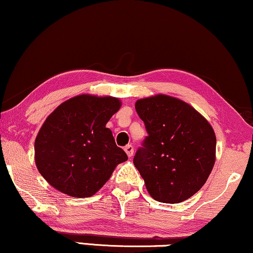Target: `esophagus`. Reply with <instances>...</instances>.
I'll return each instance as SVG.
<instances>
[{"label":"esophagus","instance_id":"esophagus-1","mask_svg":"<svg viewBox=\"0 0 253 253\" xmlns=\"http://www.w3.org/2000/svg\"><path fill=\"white\" fill-rule=\"evenodd\" d=\"M125 152H126V154L128 155V158H132L134 154V147L132 145H127L125 147Z\"/></svg>","mask_w":253,"mask_h":253}]
</instances>
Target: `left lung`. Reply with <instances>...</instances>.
<instances>
[{"label": "left lung", "instance_id": "8db88e82", "mask_svg": "<svg viewBox=\"0 0 253 253\" xmlns=\"http://www.w3.org/2000/svg\"><path fill=\"white\" fill-rule=\"evenodd\" d=\"M136 113L148 135L133 162L154 200L180 203L196 194L215 164L216 135L210 124L180 99H140Z\"/></svg>", "mask_w": 253, "mask_h": 253}]
</instances>
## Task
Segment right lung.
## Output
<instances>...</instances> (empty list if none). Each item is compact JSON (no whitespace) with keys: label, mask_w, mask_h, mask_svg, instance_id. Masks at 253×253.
I'll return each mask as SVG.
<instances>
[{"label":"right lung","mask_w":253,"mask_h":253,"mask_svg":"<svg viewBox=\"0 0 253 253\" xmlns=\"http://www.w3.org/2000/svg\"><path fill=\"white\" fill-rule=\"evenodd\" d=\"M120 106L117 98L82 94L46 118L35 140V161L53 188L72 197H89L128 159L106 128Z\"/></svg>","instance_id":"add662e5"}]
</instances>
